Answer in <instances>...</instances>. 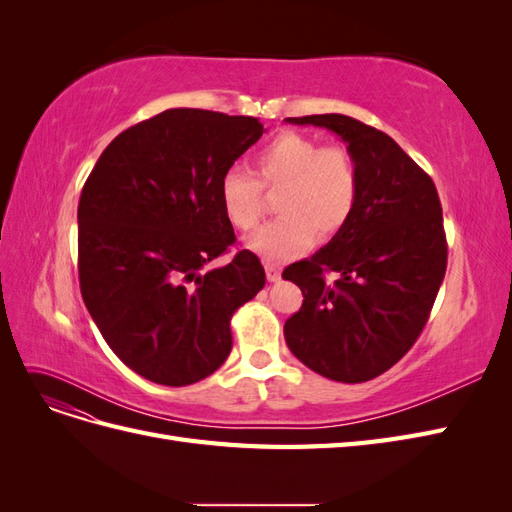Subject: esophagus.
<instances>
[{
	"label": "esophagus",
	"mask_w": 512,
	"mask_h": 512,
	"mask_svg": "<svg viewBox=\"0 0 512 512\" xmlns=\"http://www.w3.org/2000/svg\"><path fill=\"white\" fill-rule=\"evenodd\" d=\"M265 271H267V280H269V282H277V280H280V277H282V269L277 267V265H271V262H267Z\"/></svg>",
	"instance_id": "esophagus-1"
}]
</instances>
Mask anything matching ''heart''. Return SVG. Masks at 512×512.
I'll return each mask as SVG.
<instances>
[{"instance_id": "1", "label": "heart", "mask_w": 512, "mask_h": 512, "mask_svg": "<svg viewBox=\"0 0 512 512\" xmlns=\"http://www.w3.org/2000/svg\"><path fill=\"white\" fill-rule=\"evenodd\" d=\"M254 173L230 168L220 179V205L230 224L250 230L262 218V188L277 194V218L245 239L267 262H284L342 230L359 203V170L342 147H322L299 132H282L256 151Z\"/></svg>"}]
</instances>
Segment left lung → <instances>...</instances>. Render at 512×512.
Segmentation results:
<instances>
[{
	"label": "left lung",
	"instance_id": "left-lung-1",
	"mask_svg": "<svg viewBox=\"0 0 512 512\" xmlns=\"http://www.w3.org/2000/svg\"><path fill=\"white\" fill-rule=\"evenodd\" d=\"M286 121L335 132L359 170L350 222L282 273L303 292L301 309L284 324L286 344L324 378L367 382L412 348L438 297L446 273L438 190L389 134L348 115Z\"/></svg>",
	"mask_w": 512,
	"mask_h": 512
}]
</instances>
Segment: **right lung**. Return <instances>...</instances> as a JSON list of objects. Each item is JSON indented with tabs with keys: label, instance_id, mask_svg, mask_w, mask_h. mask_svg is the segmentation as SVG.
I'll return each instance as SVG.
<instances>
[{
	"label": "right lung",
	"instance_id": "right-lung-1",
	"mask_svg": "<svg viewBox=\"0 0 512 512\" xmlns=\"http://www.w3.org/2000/svg\"><path fill=\"white\" fill-rule=\"evenodd\" d=\"M265 132L256 117L168 111L121 132L79 200L81 294L106 344L156 384L211 376L230 354V318L265 286L237 241L220 179Z\"/></svg>",
	"mask_w": 512,
	"mask_h": 512
}]
</instances>
